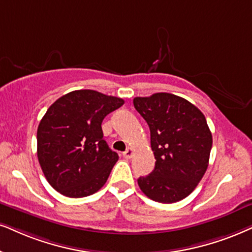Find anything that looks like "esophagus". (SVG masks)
<instances>
[{"label":"esophagus","mask_w":252,"mask_h":252,"mask_svg":"<svg viewBox=\"0 0 252 252\" xmlns=\"http://www.w3.org/2000/svg\"><path fill=\"white\" fill-rule=\"evenodd\" d=\"M132 155H133V150L131 149V148H128L126 150V151L123 152V157L124 158H126V159H130L132 157Z\"/></svg>","instance_id":"1"}]
</instances>
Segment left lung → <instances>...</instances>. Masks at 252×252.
<instances>
[{"label": "left lung", "mask_w": 252, "mask_h": 252, "mask_svg": "<svg viewBox=\"0 0 252 252\" xmlns=\"http://www.w3.org/2000/svg\"><path fill=\"white\" fill-rule=\"evenodd\" d=\"M133 106L148 123L156 158L155 170L137 180L139 189L154 201H180L208 167L213 137L206 117L194 104L170 93L135 97Z\"/></svg>", "instance_id": "obj_1"}]
</instances>
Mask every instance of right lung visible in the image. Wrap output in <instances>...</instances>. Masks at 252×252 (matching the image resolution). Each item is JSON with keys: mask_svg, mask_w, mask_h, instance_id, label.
<instances>
[{"mask_svg": "<svg viewBox=\"0 0 252 252\" xmlns=\"http://www.w3.org/2000/svg\"><path fill=\"white\" fill-rule=\"evenodd\" d=\"M124 103L92 89L63 95L37 130V156L44 176L60 194L84 197L106 184L119 155L103 139L102 121Z\"/></svg>", "mask_w": 252, "mask_h": 252, "instance_id": "right-lung-1", "label": "right lung"}]
</instances>
